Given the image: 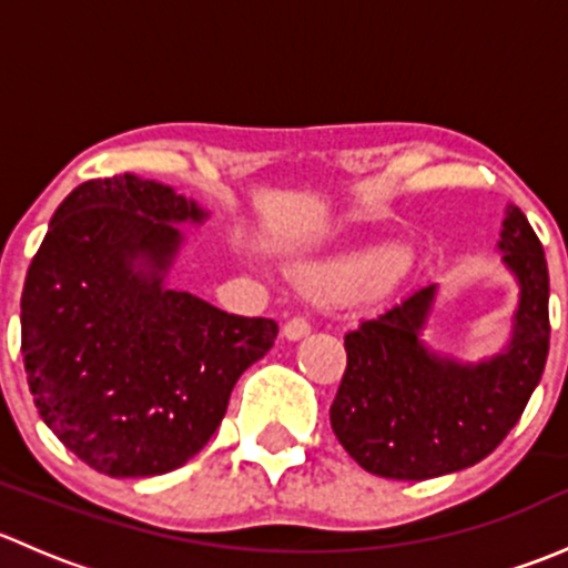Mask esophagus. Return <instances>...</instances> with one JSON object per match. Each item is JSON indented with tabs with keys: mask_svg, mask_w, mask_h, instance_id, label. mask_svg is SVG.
Returning a JSON list of instances; mask_svg holds the SVG:
<instances>
[{
	"mask_svg": "<svg viewBox=\"0 0 568 568\" xmlns=\"http://www.w3.org/2000/svg\"><path fill=\"white\" fill-rule=\"evenodd\" d=\"M311 329H313V324H311V318H305V316H294L288 321V324H285V337H288V341H300V337H305V335H311Z\"/></svg>",
	"mask_w": 568,
	"mask_h": 568,
	"instance_id": "1",
	"label": "esophagus"
}]
</instances>
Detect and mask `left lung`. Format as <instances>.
<instances>
[{
    "mask_svg": "<svg viewBox=\"0 0 568 568\" xmlns=\"http://www.w3.org/2000/svg\"><path fill=\"white\" fill-rule=\"evenodd\" d=\"M500 250L519 280V311L497 357L459 365L423 346L434 285L346 332V374L329 420L363 469L395 480L437 478L486 459L517 426L549 352L547 257L517 205L506 211Z\"/></svg>",
    "mask_w": 568,
    "mask_h": 568,
    "instance_id": "left-lung-1",
    "label": "left lung"
}]
</instances>
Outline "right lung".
I'll list each match as a JSON object with an SVG mask.
<instances>
[{"label": "right lung", "instance_id": "obj_1", "mask_svg": "<svg viewBox=\"0 0 568 568\" xmlns=\"http://www.w3.org/2000/svg\"><path fill=\"white\" fill-rule=\"evenodd\" d=\"M203 216L156 181H84L27 272L21 354L40 417L112 478L164 475L197 456L239 376L277 337L272 318L231 316L164 285L181 247L173 222Z\"/></svg>", "mask_w": 568, "mask_h": 568}]
</instances>
